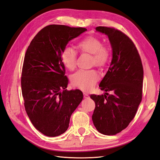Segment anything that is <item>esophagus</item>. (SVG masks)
I'll return each instance as SVG.
<instances>
[{"label":"esophagus","instance_id":"obj_1","mask_svg":"<svg viewBox=\"0 0 160 160\" xmlns=\"http://www.w3.org/2000/svg\"><path fill=\"white\" fill-rule=\"evenodd\" d=\"M83 97H84V98H85V99L89 98V96L87 93H83Z\"/></svg>","mask_w":160,"mask_h":160}]
</instances>
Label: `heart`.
Wrapping results in <instances>:
<instances>
[{"label":"heart","mask_w":160,"mask_h":160,"mask_svg":"<svg viewBox=\"0 0 160 160\" xmlns=\"http://www.w3.org/2000/svg\"><path fill=\"white\" fill-rule=\"evenodd\" d=\"M77 49L81 55H90L89 67L99 69L108 66L111 59V49L109 46L102 44L98 37L88 36L77 45ZM77 53L71 48L67 47L61 52L62 63L67 69L73 71L77 65ZM99 75L94 69L79 71L71 77V84L75 88L88 91L95 86L99 80Z\"/></svg>","instance_id":"b5f03b06"}]
</instances>
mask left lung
<instances>
[{
  "instance_id": "left-lung-1",
  "label": "left lung",
  "mask_w": 160,
  "mask_h": 160,
  "mask_svg": "<svg viewBox=\"0 0 160 160\" xmlns=\"http://www.w3.org/2000/svg\"><path fill=\"white\" fill-rule=\"evenodd\" d=\"M95 29L108 36L113 59L99 84L105 94L90 95L95 103L92 120L99 132L113 135L126 128L136 114L142 99L143 69L137 48L128 35L113 27Z\"/></svg>"
}]
</instances>
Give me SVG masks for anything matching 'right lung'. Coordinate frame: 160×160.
I'll return each instance as SVG.
<instances>
[{
	"instance_id": "obj_1",
	"label": "right lung",
	"mask_w": 160,
	"mask_h": 160,
	"mask_svg": "<svg viewBox=\"0 0 160 160\" xmlns=\"http://www.w3.org/2000/svg\"><path fill=\"white\" fill-rule=\"evenodd\" d=\"M86 31L48 25L33 38L26 51L21 73L24 105L34 127L47 136L66 132L71 114L83 99L81 91L66 89L68 79L61 55L69 41Z\"/></svg>"
}]
</instances>
